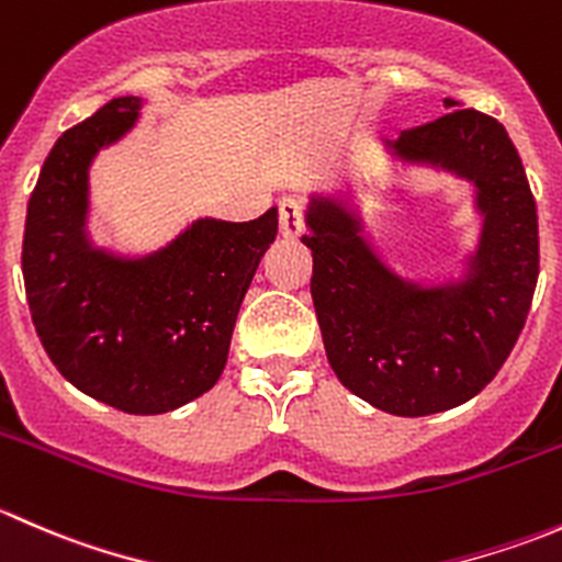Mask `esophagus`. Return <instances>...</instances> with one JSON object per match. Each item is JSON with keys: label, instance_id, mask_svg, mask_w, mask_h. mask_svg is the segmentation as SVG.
Here are the masks:
<instances>
[{"label": "esophagus", "instance_id": "obj_1", "mask_svg": "<svg viewBox=\"0 0 562 562\" xmlns=\"http://www.w3.org/2000/svg\"><path fill=\"white\" fill-rule=\"evenodd\" d=\"M302 203L299 198H282L280 201V231L285 239H299L302 236Z\"/></svg>", "mask_w": 562, "mask_h": 562}]
</instances>
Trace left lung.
<instances>
[{
	"mask_svg": "<svg viewBox=\"0 0 562 562\" xmlns=\"http://www.w3.org/2000/svg\"><path fill=\"white\" fill-rule=\"evenodd\" d=\"M451 113L405 130L389 151L468 179L484 217L459 282L422 285L391 271L337 198L307 206L313 304L339 383L378 411L432 416L473 400L517 345L538 280V214L506 127L446 100Z\"/></svg>",
	"mask_w": 562,
	"mask_h": 562,
	"instance_id": "left-lung-1",
	"label": "left lung"
}]
</instances>
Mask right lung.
I'll return each instance as SVG.
<instances>
[{
    "instance_id": "right-lung-1",
    "label": "right lung",
    "mask_w": 562,
    "mask_h": 562,
    "mask_svg": "<svg viewBox=\"0 0 562 562\" xmlns=\"http://www.w3.org/2000/svg\"><path fill=\"white\" fill-rule=\"evenodd\" d=\"M116 98L54 144L26 206V302L45 353L83 394L135 416L187 405L220 381L277 209L249 223L195 220L157 252L124 258L87 234L89 166L135 127Z\"/></svg>"
}]
</instances>
